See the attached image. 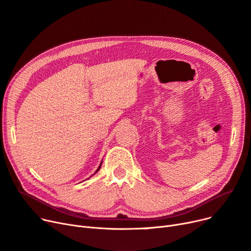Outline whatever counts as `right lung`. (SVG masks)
<instances>
[{"label":"right lung","mask_w":251,"mask_h":251,"mask_svg":"<svg viewBox=\"0 0 251 251\" xmlns=\"http://www.w3.org/2000/svg\"><path fill=\"white\" fill-rule=\"evenodd\" d=\"M101 166H102V163H101V165H100V166H99V168H98V170H97V171H96V173H97V172L99 171V170H100V169H101Z\"/></svg>","instance_id":"obj_1"}]
</instances>
